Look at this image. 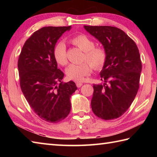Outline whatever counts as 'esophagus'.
<instances>
[{
    "mask_svg": "<svg viewBox=\"0 0 157 157\" xmlns=\"http://www.w3.org/2000/svg\"><path fill=\"white\" fill-rule=\"evenodd\" d=\"M82 85H83V84L81 82H77L76 83V86H77V87H78V88H80Z\"/></svg>",
    "mask_w": 157,
    "mask_h": 157,
    "instance_id": "esophagus-1",
    "label": "esophagus"
}]
</instances>
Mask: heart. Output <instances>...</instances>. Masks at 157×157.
Returning <instances> with one entry per match:
<instances>
[{
	"label": "heart",
	"mask_w": 157,
	"mask_h": 157,
	"mask_svg": "<svg viewBox=\"0 0 157 157\" xmlns=\"http://www.w3.org/2000/svg\"><path fill=\"white\" fill-rule=\"evenodd\" d=\"M70 42L84 52L83 61H86L89 63L85 62L81 64L69 65L66 69V74L69 79L75 82H82L85 77L90 73V65L96 70L101 69L105 65L107 59L105 49L102 47H95L94 42L89 36L84 34H78L70 39ZM53 55L55 61L59 65L67 64V59L64 42H58L55 46Z\"/></svg>",
	"instance_id": "heart-1"
}]
</instances>
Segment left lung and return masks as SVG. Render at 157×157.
<instances>
[{
  "mask_svg": "<svg viewBox=\"0 0 157 157\" xmlns=\"http://www.w3.org/2000/svg\"><path fill=\"white\" fill-rule=\"evenodd\" d=\"M84 28L101 43L107 55L100 73L104 83L93 86L92 111L102 119H117L128 109L139 89L142 71L139 50L134 41L117 28Z\"/></svg>",
  "mask_w": 157,
  "mask_h": 157,
  "instance_id": "8db88e82",
  "label": "left lung"
}]
</instances>
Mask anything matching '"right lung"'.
I'll return each mask as SVG.
<instances>
[{
	"mask_svg": "<svg viewBox=\"0 0 157 157\" xmlns=\"http://www.w3.org/2000/svg\"><path fill=\"white\" fill-rule=\"evenodd\" d=\"M71 26L44 27L23 45L18 60L20 86L29 106L40 118L50 123L64 119L71 111V98L78 88L73 81L63 83L53 55L56 43Z\"/></svg>",
	"mask_w": 157,
	"mask_h": 157,
	"instance_id": "1",
	"label": "right lung"
}]
</instances>
